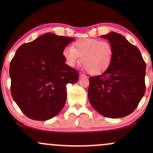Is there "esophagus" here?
Returning <instances> with one entry per match:
<instances>
[{"label":"esophagus","mask_w":153,"mask_h":153,"mask_svg":"<svg viewBox=\"0 0 153 153\" xmlns=\"http://www.w3.org/2000/svg\"><path fill=\"white\" fill-rule=\"evenodd\" d=\"M87 76L85 75L82 74V73H80V78H86Z\"/></svg>","instance_id":"34e87169"}]
</instances>
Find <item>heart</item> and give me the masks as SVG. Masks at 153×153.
<instances>
[{
    "label": "heart",
    "instance_id": "heart-1",
    "mask_svg": "<svg viewBox=\"0 0 153 153\" xmlns=\"http://www.w3.org/2000/svg\"><path fill=\"white\" fill-rule=\"evenodd\" d=\"M62 57L68 65L73 67L81 61L92 75H101L109 68L114 56V47L107 41L83 38L77 40L72 47L63 49Z\"/></svg>",
    "mask_w": 153,
    "mask_h": 153
}]
</instances>
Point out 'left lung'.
<instances>
[{
  "label": "left lung",
  "mask_w": 153,
  "mask_h": 153,
  "mask_svg": "<svg viewBox=\"0 0 153 153\" xmlns=\"http://www.w3.org/2000/svg\"><path fill=\"white\" fill-rule=\"evenodd\" d=\"M101 37L111 44L114 56L106 72L89 78L88 96L101 115L121 118L134 111L143 99L146 64L137 47L122 34L110 32Z\"/></svg>",
  "instance_id": "left-lung-1"
}]
</instances>
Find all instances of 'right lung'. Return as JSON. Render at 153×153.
I'll return each instance as SVG.
<instances>
[{"instance_id":"1","label":"right lung","mask_w":153,"mask_h":153,"mask_svg":"<svg viewBox=\"0 0 153 153\" xmlns=\"http://www.w3.org/2000/svg\"><path fill=\"white\" fill-rule=\"evenodd\" d=\"M74 38L46 33L22 45L10 64V93L26 117L45 121L62 109L68 83L78 82V71L65 64L62 50Z\"/></svg>"}]
</instances>
